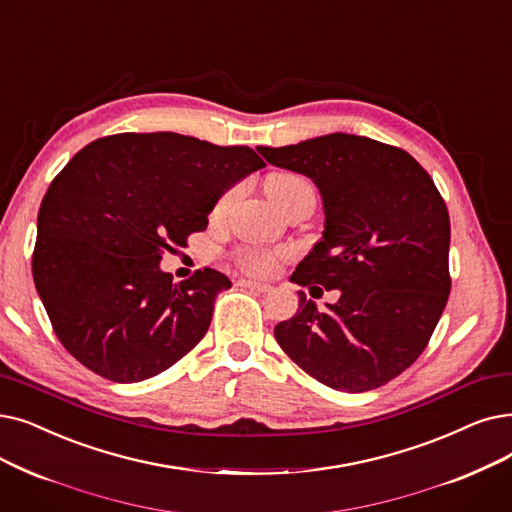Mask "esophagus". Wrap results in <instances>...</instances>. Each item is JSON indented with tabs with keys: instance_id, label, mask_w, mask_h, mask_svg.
I'll return each mask as SVG.
<instances>
[{
	"instance_id": "obj_1",
	"label": "esophagus",
	"mask_w": 512,
	"mask_h": 512,
	"mask_svg": "<svg viewBox=\"0 0 512 512\" xmlns=\"http://www.w3.org/2000/svg\"><path fill=\"white\" fill-rule=\"evenodd\" d=\"M238 284L244 288H251V291H259V293H268L272 288L268 282H259V280H251V278H242Z\"/></svg>"
}]
</instances>
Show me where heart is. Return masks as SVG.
<instances>
[{
	"mask_svg": "<svg viewBox=\"0 0 512 512\" xmlns=\"http://www.w3.org/2000/svg\"><path fill=\"white\" fill-rule=\"evenodd\" d=\"M307 188H309V184L305 180H301V177L291 175V173H276L265 180V192H268L270 201L276 207H282L288 198H293L297 192L307 190ZM232 201H234V192L221 198L215 207V215L217 217L224 215ZM238 261L244 270L255 272V274H268L274 270V265H276V257L270 251H247L238 257Z\"/></svg>",
	"mask_w": 512,
	"mask_h": 512,
	"instance_id": "obj_1",
	"label": "heart"
}]
</instances>
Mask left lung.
<instances>
[{"instance_id":"1","label":"left lung","mask_w":512,"mask_h":512,"mask_svg":"<svg viewBox=\"0 0 512 512\" xmlns=\"http://www.w3.org/2000/svg\"><path fill=\"white\" fill-rule=\"evenodd\" d=\"M257 150L322 196V238L291 280L341 293L320 309L299 291L278 345L337 391L389 383L425 351L450 295V215L431 175L402 148L341 131Z\"/></svg>"}]
</instances>
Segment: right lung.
Here are the masks:
<instances>
[{"label": "right lung", "instance_id": "1", "mask_svg": "<svg viewBox=\"0 0 512 512\" xmlns=\"http://www.w3.org/2000/svg\"><path fill=\"white\" fill-rule=\"evenodd\" d=\"M265 163L249 146H215L173 131L117 133L77 152L37 215L33 280L56 337L115 383L157 376L205 337L217 270L173 282L165 251L207 230L232 186Z\"/></svg>", "mask_w": 512, "mask_h": 512}]
</instances>
